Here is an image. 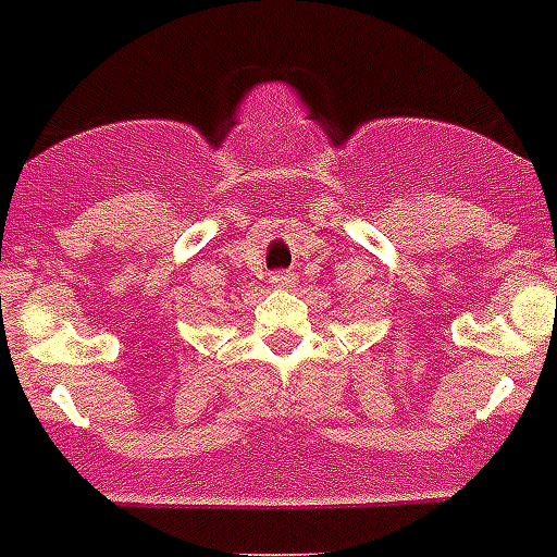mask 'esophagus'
<instances>
[{"label":"esophagus","instance_id":"34e87169","mask_svg":"<svg viewBox=\"0 0 557 557\" xmlns=\"http://www.w3.org/2000/svg\"><path fill=\"white\" fill-rule=\"evenodd\" d=\"M293 282H296V275H293V273H275L273 275L275 287H290Z\"/></svg>","mask_w":557,"mask_h":557}]
</instances>
